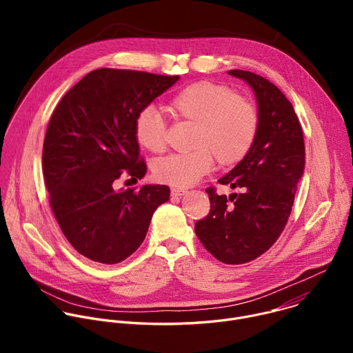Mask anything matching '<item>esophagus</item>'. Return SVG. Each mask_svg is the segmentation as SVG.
<instances>
[{
	"label": "esophagus",
	"mask_w": 353,
	"mask_h": 353,
	"mask_svg": "<svg viewBox=\"0 0 353 353\" xmlns=\"http://www.w3.org/2000/svg\"><path fill=\"white\" fill-rule=\"evenodd\" d=\"M172 196H181V195H185L187 191L184 188H172Z\"/></svg>",
	"instance_id": "obj_1"
}]
</instances>
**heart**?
Segmentation results:
<instances>
[{"label": "heart", "mask_w": 353, "mask_h": 353, "mask_svg": "<svg viewBox=\"0 0 353 353\" xmlns=\"http://www.w3.org/2000/svg\"><path fill=\"white\" fill-rule=\"evenodd\" d=\"M172 116L194 125L192 150L168 155L154 165L161 183L190 187L204 177L214 159L222 166L241 161L259 131L254 103L228 86L199 81L181 89L169 103ZM134 135L148 152L159 154L166 145V124L154 106L143 108L134 120Z\"/></svg>", "instance_id": "b5f03b06"}]
</instances>
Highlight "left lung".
Masks as SVG:
<instances>
[{
	"instance_id": "left-lung-1",
	"label": "left lung",
	"mask_w": 353,
	"mask_h": 353,
	"mask_svg": "<svg viewBox=\"0 0 353 353\" xmlns=\"http://www.w3.org/2000/svg\"><path fill=\"white\" fill-rule=\"evenodd\" d=\"M228 74L253 90L259 131L245 157L218 180L239 194L228 198L208 188L211 211L195 223V234L216 260L237 265L256 260L278 240L305 173L306 152L303 131L285 94L257 74Z\"/></svg>"
}]
</instances>
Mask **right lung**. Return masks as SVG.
Instances as JSON below:
<instances>
[{"instance_id":"right-lung-1","label":"right lung","mask_w":353,"mask_h":353,"mask_svg":"<svg viewBox=\"0 0 353 353\" xmlns=\"http://www.w3.org/2000/svg\"><path fill=\"white\" fill-rule=\"evenodd\" d=\"M180 77L100 68L60 100L43 145L50 205L71 245L100 264H117L142 244L170 188H114L117 179L146 173L134 135L137 114Z\"/></svg>"}]
</instances>
